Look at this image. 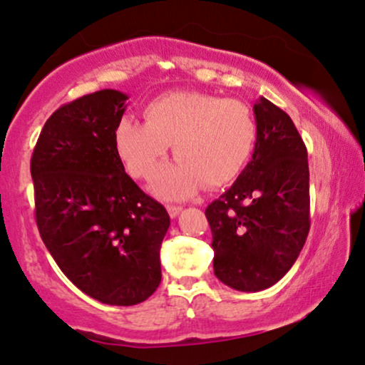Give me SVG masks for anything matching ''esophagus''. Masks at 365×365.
Returning <instances> with one entry per match:
<instances>
[{
  "label": "esophagus",
  "mask_w": 365,
  "mask_h": 365,
  "mask_svg": "<svg viewBox=\"0 0 365 365\" xmlns=\"http://www.w3.org/2000/svg\"><path fill=\"white\" fill-rule=\"evenodd\" d=\"M167 210L170 217H177L182 212V205H167Z\"/></svg>",
  "instance_id": "esophagus-1"
}]
</instances>
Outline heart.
Masks as SVG:
<instances>
[{
  "instance_id": "b5f03b06",
  "label": "heart",
  "mask_w": 365,
  "mask_h": 365,
  "mask_svg": "<svg viewBox=\"0 0 365 365\" xmlns=\"http://www.w3.org/2000/svg\"><path fill=\"white\" fill-rule=\"evenodd\" d=\"M143 116L146 124L133 118L118 123L114 148L129 175L150 178L173 145L178 161L160 168L151 182V192L165 200L190 197L205 182L209 187L234 182L257 145L256 119L239 99L172 92L146 104Z\"/></svg>"
}]
</instances>
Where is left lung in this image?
<instances>
[{
    "mask_svg": "<svg viewBox=\"0 0 365 365\" xmlns=\"http://www.w3.org/2000/svg\"><path fill=\"white\" fill-rule=\"evenodd\" d=\"M257 145L227 192L205 209L214 273L239 292H261L288 273L310 230L307 146L292 118L261 98Z\"/></svg>",
    "mask_w": 365,
    "mask_h": 365,
    "instance_id": "obj_1",
    "label": "left lung"
}]
</instances>
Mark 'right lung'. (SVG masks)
<instances>
[{
    "instance_id": "add662e5",
    "label": "right lung",
    "mask_w": 365,
    "mask_h": 365,
    "mask_svg": "<svg viewBox=\"0 0 365 365\" xmlns=\"http://www.w3.org/2000/svg\"><path fill=\"white\" fill-rule=\"evenodd\" d=\"M126 99L104 89L60 106L30 161L41 241L81 292L118 307L156 292L170 227L167 209L133 182L114 148Z\"/></svg>"
}]
</instances>
